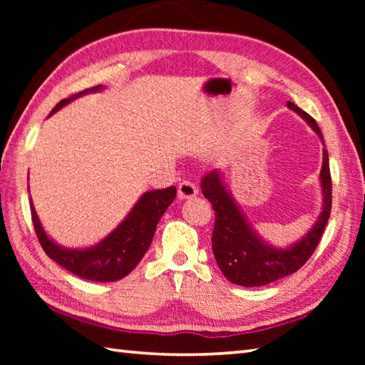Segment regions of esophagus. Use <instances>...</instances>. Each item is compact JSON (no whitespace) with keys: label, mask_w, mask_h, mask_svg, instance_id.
Returning a JSON list of instances; mask_svg holds the SVG:
<instances>
[{"label":"esophagus","mask_w":365,"mask_h":365,"mask_svg":"<svg viewBox=\"0 0 365 365\" xmlns=\"http://www.w3.org/2000/svg\"><path fill=\"white\" fill-rule=\"evenodd\" d=\"M197 195V187L190 180H182L178 183V197L180 200H188V197H193Z\"/></svg>","instance_id":"esophagus-1"}]
</instances>
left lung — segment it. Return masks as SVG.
Wrapping results in <instances>:
<instances>
[{"mask_svg":"<svg viewBox=\"0 0 365 365\" xmlns=\"http://www.w3.org/2000/svg\"><path fill=\"white\" fill-rule=\"evenodd\" d=\"M288 108L298 113L322 138L317 122L306 110L288 101ZM320 182L324 191V211L316 225L311 228L301 242L288 250H275L265 245L252 232L242 211L228 195L220 175L212 170L202 178V195L207 197L215 212L212 230V252L222 274L227 280L242 287H262L292 275L299 270L309 257L314 255L322 240L324 230L331 212V175L329 164V153L324 150V164L320 172Z\"/></svg>","mask_w":365,"mask_h":365,"instance_id":"left-lung-1","label":"left lung"}]
</instances>
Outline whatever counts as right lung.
Listing matches in <instances>:
<instances>
[{"label": "right lung", "mask_w": 365, "mask_h": 365, "mask_svg": "<svg viewBox=\"0 0 365 365\" xmlns=\"http://www.w3.org/2000/svg\"><path fill=\"white\" fill-rule=\"evenodd\" d=\"M101 90V85L86 88L80 93L64 98L51 110H58L64 104L71 103L73 98L88 93V91ZM177 195L175 187L148 191L140 197L137 205L127 215L125 220L115 228V230L103 240V242L90 250H64L48 238L43 230L34 206L32 222L36 237L41 245L43 251L61 267L76 274L80 279L91 282H115L130 274L137 267V264L145 256L153 242L154 232H156L158 222L163 217L174 197Z\"/></svg>", "instance_id": "add662e5"}]
</instances>
